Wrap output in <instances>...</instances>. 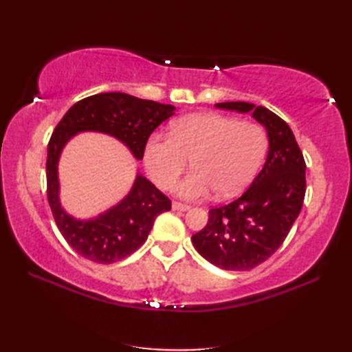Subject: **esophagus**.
<instances>
[{
  "label": "esophagus",
  "instance_id": "esophagus-1",
  "mask_svg": "<svg viewBox=\"0 0 352 352\" xmlns=\"http://www.w3.org/2000/svg\"><path fill=\"white\" fill-rule=\"evenodd\" d=\"M172 210H178V212H188L190 210V206L188 204H182V203H172Z\"/></svg>",
  "mask_w": 352,
  "mask_h": 352
}]
</instances>
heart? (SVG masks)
Listing matches in <instances>:
<instances>
[{
  "label": "heart",
  "mask_w": 352,
  "mask_h": 352,
  "mask_svg": "<svg viewBox=\"0 0 352 352\" xmlns=\"http://www.w3.org/2000/svg\"><path fill=\"white\" fill-rule=\"evenodd\" d=\"M267 145V134L258 124L218 113H193L177 119L170 136L149 138L144 160L155 184L170 189L190 159L193 170L178 184V195L198 199L216 190L230 198L254 180Z\"/></svg>",
  "instance_id": "obj_1"
}]
</instances>
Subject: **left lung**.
<instances>
[{
	"label": "left lung",
	"mask_w": 352,
	"mask_h": 352,
	"mask_svg": "<svg viewBox=\"0 0 352 352\" xmlns=\"http://www.w3.org/2000/svg\"><path fill=\"white\" fill-rule=\"evenodd\" d=\"M214 106L251 113L265 126L269 148L263 169L250 188L233 203L212 208L207 226L192 236V243L214 266L250 271L280 248L300 214L305 162L290 126L274 111L243 101Z\"/></svg>",
	"instance_id": "obj_1"
}]
</instances>
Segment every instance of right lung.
Segmentation results:
<instances>
[{
    "label": "right lung",
    "instance_id": "right-lung-1",
    "mask_svg": "<svg viewBox=\"0 0 352 352\" xmlns=\"http://www.w3.org/2000/svg\"><path fill=\"white\" fill-rule=\"evenodd\" d=\"M175 107L122 92L96 94L78 101L57 124L48 144L47 189L52 216L71 248L95 263H115L145 243L157 216L170 210L168 197L138 172L130 192L113 207L80 219L60 203L58 162L66 144L80 133H102L121 142L136 160L144 159L148 138Z\"/></svg>",
    "mask_w": 352,
    "mask_h": 352
}]
</instances>
